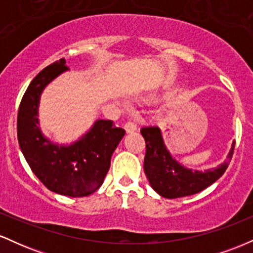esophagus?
<instances>
[{
  "label": "esophagus",
  "mask_w": 253,
  "mask_h": 253,
  "mask_svg": "<svg viewBox=\"0 0 253 253\" xmlns=\"http://www.w3.org/2000/svg\"><path fill=\"white\" fill-rule=\"evenodd\" d=\"M124 128L127 133H132L134 132V130H136V125L134 123H132V121H127V123L125 124Z\"/></svg>",
  "instance_id": "34e87169"
}]
</instances>
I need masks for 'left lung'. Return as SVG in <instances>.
<instances>
[{
    "label": "left lung",
    "instance_id": "left-lung-1",
    "mask_svg": "<svg viewBox=\"0 0 253 253\" xmlns=\"http://www.w3.org/2000/svg\"><path fill=\"white\" fill-rule=\"evenodd\" d=\"M140 132L146 143L145 175L153 190L167 199L194 195L217 181L228 168L236 145L232 144L227 159L223 163L214 169L199 171L188 169L172 158L165 146L159 127H143Z\"/></svg>",
    "mask_w": 253,
    "mask_h": 253
}]
</instances>
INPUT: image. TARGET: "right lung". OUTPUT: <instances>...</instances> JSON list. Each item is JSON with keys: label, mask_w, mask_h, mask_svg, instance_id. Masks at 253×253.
Masks as SVG:
<instances>
[{"label": "right lung", "mask_w": 253, "mask_h": 253, "mask_svg": "<svg viewBox=\"0 0 253 253\" xmlns=\"http://www.w3.org/2000/svg\"><path fill=\"white\" fill-rule=\"evenodd\" d=\"M65 63L63 58L48 65L28 85L17 113V140L32 171L47 189L82 197L101 187L113 152L126 132L112 120H96L70 145L54 144L42 134L38 119L40 96L48 83L68 70Z\"/></svg>", "instance_id": "1"}]
</instances>
